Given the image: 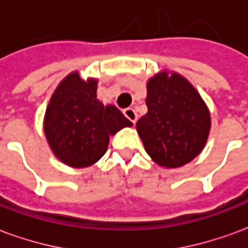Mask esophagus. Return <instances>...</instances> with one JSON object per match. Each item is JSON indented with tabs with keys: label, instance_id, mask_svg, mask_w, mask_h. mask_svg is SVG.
<instances>
[{
	"label": "esophagus",
	"instance_id": "esophagus-1",
	"mask_svg": "<svg viewBox=\"0 0 248 248\" xmlns=\"http://www.w3.org/2000/svg\"><path fill=\"white\" fill-rule=\"evenodd\" d=\"M124 117L129 119L131 124H135V122H137V119H138V115H137V113H135L134 108H124Z\"/></svg>",
	"mask_w": 248,
	"mask_h": 248
}]
</instances>
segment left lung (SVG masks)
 <instances>
[{
    "label": "left lung",
    "instance_id": "left-lung-1",
    "mask_svg": "<svg viewBox=\"0 0 248 248\" xmlns=\"http://www.w3.org/2000/svg\"><path fill=\"white\" fill-rule=\"evenodd\" d=\"M147 113L137 122L146 153L162 167H181L203 150L211 126L206 103L178 73L161 71L147 82Z\"/></svg>",
    "mask_w": 248,
    "mask_h": 248
}]
</instances>
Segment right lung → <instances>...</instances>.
Segmentation results:
<instances>
[{
	"label": "right lung",
	"mask_w": 248,
	"mask_h": 248,
	"mask_svg": "<svg viewBox=\"0 0 248 248\" xmlns=\"http://www.w3.org/2000/svg\"><path fill=\"white\" fill-rule=\"evenodd\" d=\"M98 81H83L78 71L62 79L46 108L44 131L54 155L76 169L99 161L110 135L133 124L113 105L97 99Z\"/></svg>",
	"instance_id": "obj_1"
}]
</instances>
